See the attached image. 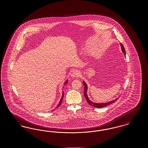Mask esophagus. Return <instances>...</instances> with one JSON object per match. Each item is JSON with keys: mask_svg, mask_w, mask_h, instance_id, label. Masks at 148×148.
I'll list each match as a JSON object with an SVG mask.
<instances>
[{"mask_svg": "<svg viewBox=\"0 0 148 148\" xmlns=\"http://www.w3.org/2000/svg\"><path fill=\"white\" fill-rule=\"evenodd\" d=\"M79 76H80V73L79 71L77 70L73 71L71 74V77H78Z\"/></svg>", "mask_w": 148, "mask_h": 148, "instance_id": "obj_1", "label": "esophagus"}]
</instances>
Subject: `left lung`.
Returning <instances> with one entry per match:
<instances>
[{
	"mask_svg": "<svg viewBox=\"0 0 148 148\" xmlns=\"http://www.w3.org/2000/svg\"><path fill=\"white\" fill-rule=\"evenodd\" d=\"M120 45H121V50H122V51L123 52V53L124 54V55H125V54H126L125 53H125V48H124V46H123V45L122 44H121ZM83 84L84 86V94L85 98L86 99V101H87L88 103L89 104L90 106H94V108H101L105 107V106H109V105H110V104H112V103H114L115 101H116L118 99V98L115 99V100H113L112 101H109V102L106 103H94V102H92V101H90V99H89V98L88 97V95H87L88 86H87V84H86V83H85V82H83Z\"/></svg>",
	"mask_w": 148,
	"mask_h": 148,
	"instance_id": "1",
	"label": "left lung"
}]
</instances>
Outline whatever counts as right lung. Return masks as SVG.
Here are the masks:
<instances>
[{"label": "right lung", "mask_w": 148, "mask_h": 148, "mask_svg": "<svg viewBox=\"0 0 148 148\" xmlns=\"http://www.w3.org/2000/svg\"><path fill=\"white\" fill-rule=\"evenodd\" d=\"M68 80H67L65 82V83H64V85L66 84L67 83H68ZM64 97V92H63V95H62V98L60 99V101H59V104H58V105L56 106V108H58L59 106H60L61 104H62V100H63V98Z\"/></svg>", "instance_id": "obj_1"}]
</instances>
